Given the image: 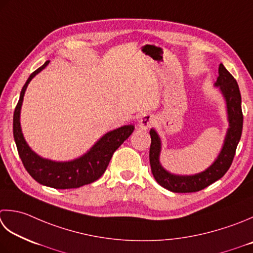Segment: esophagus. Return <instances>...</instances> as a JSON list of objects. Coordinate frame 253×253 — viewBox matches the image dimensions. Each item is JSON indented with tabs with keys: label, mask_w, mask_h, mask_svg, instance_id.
I'll return each mask as SVG.
<instances>
[{
	"label": "esophagus",
	"mask_w": 253,
	"mask_h": 253,
	"mask_svg": "<svg viewBox=\"0 0 253 253\" xmlns=\"http://www.w3.org/2000/svg\"><path fill=\"white\" fill-rule=\"evenodd\" d=\"M156 123V118L151 114H145V115H142L139 120V128L140 129H149L150 127H152L155 125Z\"/></svg>",
	"instance_id": "obj_1"
}]
</instances>
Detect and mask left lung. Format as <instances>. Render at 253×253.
Here are the masks:
<instances>
[{
	"label": "left lung",
	"mask_w": 253,
	"mask_h": 253,
	"mask_svg": "<svg viewBox=\"0 0 253 253\" xmlns=\"http://www.w3.org/2000/svg\"><path fill=\"white\" fill-rule=\"evenodd\" d=\"M218 72L219 76L217 78L216 85L220 87L226 98L227 110H228L229 129L227 132L221 152L209 169L200 173V174L191 176H179L166 171L159 163V155L161 149L160 138L155 130H150L151 145L149 160L151 172L156 181L162 187L171 192L193 193L205 189V187L210 186L225 175V173L229 170L232 160L235 158L237 146H238V142L241 138L242 125H244V115H242L241 110V95L236 79L231 76L222 63L219 64Z\"/></svg>",
	"instance_id": "1"
}]
</instances>
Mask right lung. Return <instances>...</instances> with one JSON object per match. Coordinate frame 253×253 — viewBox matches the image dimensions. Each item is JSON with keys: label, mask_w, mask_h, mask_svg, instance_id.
<instances>
[{"label": "right lung", "mask_w": 253, "mask_h": 253, "mask_svg": "<svg viewBox=\"0 0 253 253\" xmlns=\"http://www.w3.org/2000/svg\"><path fill=\"white\" fill-rule=\"evenodd\" d=\"M48 63L49 60L44 62L37 70H35L29 76L28 80L22 88L21 96H19L17 105L15 107L13 116L14 140L16 142L18 155L25 169L34 180L42 185L53 187V189H77V187L90 184V183L100 179L106 171L114 152L131 135L135 127L132 125H127L107 132L86 155L70 162H54L38 157L36 153L31 150V148L24 139L21 124H19V113H21L23 97L28 83Z\"/></svg>", "instance_id": "add662e5"}]
</instances>
